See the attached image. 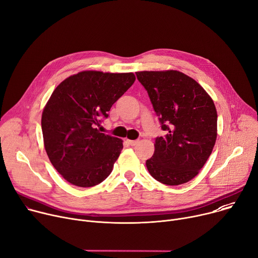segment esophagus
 Returning a JSON list of instances; mask_svg holds the SVG:
<instances>
[{
	"label": "esophagus",
	"instance_id": "1",
	"mask_svg": "<svg viewBox=\"0 0 258 258\" xmlns=\"http://www.w3.org/2000/svg\"><path fill=\"white\" fill-rule=\"evenodd\" d=\"M127 143L130 145V146H136L138 144V141H130V140H127Z\"/></svg>",
	"mask_w": 258,
	"mask_h": 258
}]
</instances>
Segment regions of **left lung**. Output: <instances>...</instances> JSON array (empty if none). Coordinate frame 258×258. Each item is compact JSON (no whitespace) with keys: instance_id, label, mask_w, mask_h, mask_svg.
Masks as SVG:
<instances>
[{"instance_id":"left-lung-1","label":"left lung","mask_w":258,"mask_h":258,"mask_svg":"<svg viewBox=\"0 0 258 258\" xmlns=\"http://www.w3.org/2000/svg\"><path fill=\"white\" fill-rule=\"evenodd\" d=\"M159 117L165 136L157 137L147 168L155 180L176 186L197 175L217 138V110L210 95L176 71L135 72Z\"/></svg>"}]
</instances>
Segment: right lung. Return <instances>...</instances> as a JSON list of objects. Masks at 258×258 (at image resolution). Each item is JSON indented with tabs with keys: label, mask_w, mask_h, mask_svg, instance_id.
<instances>
[{
	"label": "right lung",
	"mask_w": 258,
	"mask_h": 258,
	"mask_svg": "<svg viewBox=\"0 0 258 258\" xmlns=\"http://www.w3.org/2000/svg\"><path fill=\"white\" fill-rule=\"evenodd\" d=\"M133 73L82 71L58 85L41 118L44 148L70 184L93 187L110 174L123 141L97 129L112 104L134 83Z\"/></svg>",
	"instance_id": "1"
}]
</instances>
